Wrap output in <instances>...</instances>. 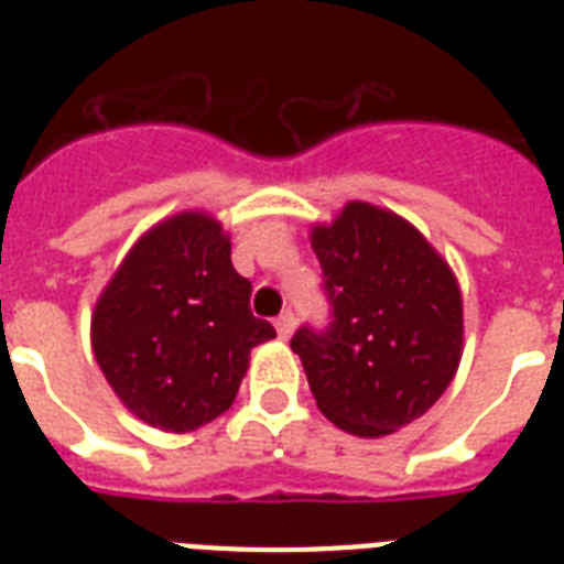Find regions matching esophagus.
Masks as SVG:
<instances>
[{
  "mask_svg": "<svg viewBox=\"0 0 564 564\" xmlns=\"http://www.w3.org/2000/svg\"><path fill=\"white\" fill-rule=\"evenodd\" d=\"M274 327H278V336H281V339H290L292 327H295V316H292V310H283L281 316L274 318Z\"/></svg>",
  "mask_w": 564,
  "mask_h": 564,
  "instance_id": "1",
  "label": "esophagus"
}]
</instances>
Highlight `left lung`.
<instances>
[{
  "label": "left lung",
  "mask_w": 564,
  "mask_h": 564,
  "mask_svg": "<svg viewBox=\"0 0 564 564\" xmlns=\"http://www.w3.org/2000/svg\"><path fill=\"white\" fill-rule=\"evenodd\" d=\"M330 322L301 325L292 351L318 410L354 436L401 430L438 401L463 357L454 272L410 221L351 202L313 230Z\"/></svg>",
  "instance_id": "obj_1"
}]
</instances>
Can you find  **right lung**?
I'll use <instances>...</instances> for the list:
<instances>
[{
  "label": "right lung",
  "instance_id": "right-lung-1",
  "mask_svg": "<svg viewBox=\"0 0 564 564\" xmlns=\"http://www.w3.org/2000/svg\"><path fill=\"white\" fill-rule=\"evenodd\" d=\"M248 299L219 221L181 213L149 230L101 292L93 354L137 419L189 433L228 410L251 348L274 336Z\"/></svg>",
  "mask_w": 564,
  "mask_h": 564
}]
</instances>
